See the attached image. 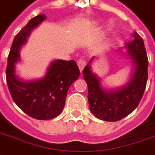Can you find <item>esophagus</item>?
Here are the masks:
<instances>
[{
    "mask_svg": "<svg viewBox=\"0 0 155 155\" xmlns=\"http://www.w3.org/2000/svg\"><path fill=\"white\" fill-rule=\"evenodd\" d=\"M78 67H79V69H80V71H81V73L84 70V68H85V64H86V63H85V60H83V59H79L77 62Z\"/></svg>",
    "mask_w": 155,
    "mask_h": 155,
    "instance_id": "34e87169",
    "label": "esophagus"
}]
</instances>
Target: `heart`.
I'll use <instances>...</instances> for the list:
<instances>
[{"label":"heart","instance_id":"obj_1","mask_svg":"<svg viewBox=\"0 0 155 155\" xmlns=\"http://www.w3.org/2000/svg\"><path fill=\"white\" fill-rule=\"evenodd\" d=\"M113 22L112 21H109L107 24V31H111V29L113 28Z\"/></svg>","mask_w":155,"mask_h":155}]
</instances>
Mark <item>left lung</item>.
Here are the masks:
<instances>
[{"instance_id":"1","label":"left lung","mask_w":155,"mask_h":155,"mask_svg":"<svg viewBox=\"0 0 155 155\" xmlns=\"http://www.w3.org/2000/svg\"><path fill=\"white\" fill-rule=\"evenodd\" d=\"M130 57L132 73L125 85L114 89L104 88L101 79L94 73L91 67L93 57L83 70L88 86L90 111L97 118L116 122L128 116L140 102L148 81V58L143 40L137 32L134 39L125 44Z\"/></svg>"}]
</instances>
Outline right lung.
<instances>
[{
  "instance_id": "add662e5",
  "label": "right lung",
  "mask_w": 155,
  "mask_h": 155,
  "mask_svg": "<svg viewBox=\"0 0 155 155\" xmlns=\"http://www.w3.org/2000/svg\"><path fill=\"white\" fill-rule=\"evenodd\" d=\"M45 19V15L33 17L16 35L6 71L7 85L14 102L26 114L38 120H49L61 113L68 90L80 76L74 60L62 59L50 63L45 75L39 79L24 81L16 73V64L21 61V48L28 42L32 30Z\"/></svg>"
}]
</instances>
